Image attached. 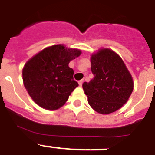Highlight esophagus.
<instances>
[{
    "label": "esophagus",
    "mask_w": 155,
    "mask_h": 155,
    "mask_svg": "<svg viewBox=\"0 0 155 155\" xmlns=\"http://www.w3.org/2000/svg\"><path fill=\"white\" fill-rule=\"evenodd\" d=\"M78 83H79V85L80 86V87H81L82 85H83V80H79V82H78Z\"/></svg>",
    "instance_id": "esophagus-1"
}]
</instances>
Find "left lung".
I'll return each mask as SVG.
<instances>
[{
    "label": "left lung",
    "mask_w": 155,
    "mask_h": 155,
    "mask_svg": "<svg viewBox=\"0 0 155 155\" xmlns=\"http://www.w3.org/2000/svg\"><path fill=\"white\" fill-rule=\"evenodd\" d=\"M91 62L94 79L83 84L89 104L102 115L117 111L134 91L131 74L120 56L108 48L93 54Z\"/></svg>",
    "instance_id": "1"
}]
</instances>
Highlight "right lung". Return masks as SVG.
I'll list each match as a JSON object with an SVG mask.
<instances>
[{
  "instance_id": "right-lung-1",
  "label": "right lung",
  "mask_w": 155,
  "mask_h": 155,
  "mask_svg": "<svg viewBox=\"0 0 155 155\" xmlns=\"http://www.w3.org/2000/svg\"><path fill=\"white\" fill-rule=\"evenodd\" d=\"M81 51L57 44L44 48L25 63L22 79L33 101L43 108L57 110L64 105L79 86L68 64Z\"/></svg>"
}]
</instances>
